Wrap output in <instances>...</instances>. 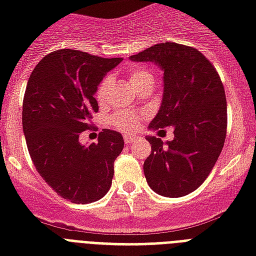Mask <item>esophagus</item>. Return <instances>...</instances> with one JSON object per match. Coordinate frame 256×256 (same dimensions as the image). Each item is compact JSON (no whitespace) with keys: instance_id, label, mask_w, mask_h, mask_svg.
<instances>
[{"instance_id":"1","label":"esophagus","mask_w":256,"mask_h":256,"mask_svg":"<svg viewBox=\"0 0 256 256\" xmlns=\"http://www.w3.org/2000/svg\"><path fill=\"white\" fill-rule=\"evenodd\" d=\"M124 144H130L132 142H136V140H138V136H130V134H126V136H124Z\"/></svg>"}]
</instances>
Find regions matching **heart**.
Here are the masks:
<instances>
[{
	"instance_id": "obj_1",
	"label": "heart",
	"mask_w": 256,
	"mask_h": 256,
	"mask_svg": "<svg viewBox=\"0 0 256 256\" xmlns=\"http://www.w3.org/2000/svg\"><path fill=\"white\" fill-rule=\"evenodd\" d=\"M128 78H130V84L134 88H136L144 82H154V73L148 68H144V66H134V68L128 70ZM110 85H112L110 78H104V81L100 82L96 92L98 102H100V104L104 102ZM112 122L116 128H120V130H126V132H132V130H136L138 128V118L132 112H116V114L112 116Z\"/></svg>"
}]
</instances>
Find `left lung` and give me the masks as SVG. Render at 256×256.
<instances>
[{"label": "left lung", "instance_id": "left-lung-1", "mask_svg": "<svg viewBox=\"0 0 256 256\" xmlns=\"http://www.w3.org/2000/svg\"><path fill=\"white\" fill-rule=\"evenodd\" d=\"M130 60L152 62L164 72L162 104L148 128H174L172 140L146 136L152 144L144 164L148 184L168 198L190 194L210 174L226 140L222 81L199 50L175 42L156 44Z\"/></svg>", "mask_w": 256, "mask_h": 256}]
</instances>
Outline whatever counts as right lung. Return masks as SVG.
<instances>
[{"label": "right lung", "instance_id": "1", "mask_svg": "<svg viewBox=\"0 0 256 256\" xmlns=\"http://www.w3.org/2000/svg\"><path fill=\"white\" fill-rule=\"evenodd\" d=\"M122 58H100L72 49L48 54L30 74L22 104V128L38 174L62 198L85 204L112 186L120 132L104 128L96 144L80 136L98 112L96 88Z\"/></svg>", "mask_w": 256, "mask_h": 256}]
</instances>
